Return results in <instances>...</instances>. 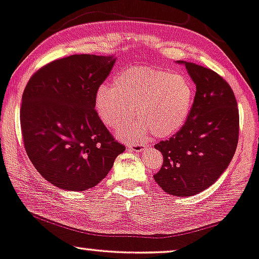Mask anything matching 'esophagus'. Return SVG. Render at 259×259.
<instances>
[{"label": "esophagus", "mask_w": 259, "mask_h": 259, "mask_svg": "<svg viewBox=\"0 0 259 259\" xmlns=\"http://www.w3.org/2000/svg\"><path fill=\"white\" fill-rule=\"evenodd\" d=\"M127 147H129L132 150L136 151V153H141V151H143L147 148L146 144L143 143H129L127 144Z\"/></svg>", "instance_id": "esophagus-1"}]
</instances>
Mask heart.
Masks as SVG:
<instances>
[{
    "mask_svg": "<svg viewBox=\"0 0 259 259\" xmlns=\"http://www.w3.org/2000/svg\"><path fill=\"white\" fill-rule=\"evenodd\" d=\"M193 102L194 89L184 73L135 66L120 71L112 88L97 90L95 110L106 126L118 127L117 134L124 139L141 140L150 132L164 139L185 125ZM135 113L138 122L127 123Z\"/></svg>",
    "mask_w": 259,
    "mask_h": 259,
    "instance_id": "obj_1",
    "label": "heart"
}]
</instances>
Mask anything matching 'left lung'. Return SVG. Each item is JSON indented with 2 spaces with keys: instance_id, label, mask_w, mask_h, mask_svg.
I'll return each instance as SVG.
<instances>
[{
  "instance_id": "left-lung-1",
  "label": "left lung",
  "mask_w": 259,
  "mask_h": 259,
  "mask_svg": "<svg viewBox=\"0 0 259 259\" xmlns=\"http://www.w3.org/2000/svg\"><path fill=\"white\" fill-rule=\"evenodd\" d=\"M185 65L196 86L185 125L167 141L155 144L163 164L154 175L165 193L191 196L214 184L236 153L239 112L234 94L214 71L194 63Z\"/></svg>"
}]
</instances>
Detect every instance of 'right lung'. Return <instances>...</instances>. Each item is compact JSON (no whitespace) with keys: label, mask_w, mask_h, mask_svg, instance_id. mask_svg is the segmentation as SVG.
Wrapping results in <instances>:
<instances>
[{"label":"right lung","mask_w":259,"mask_h":259,"mask_svg":"<svg viewBox=\"0 0 259 259\" xmlns=\"http://www.w3.org/2000/svg\"><path fill=\"white\" fill-rule=\"evenodd\" d=\"M113 55L73 54L45 65L22 95L23 143L36 170L66 191L95 187L125 147L95 110V96L115 64Z\"/></svg>","instance_id":"add662e5"}]
</instances>
